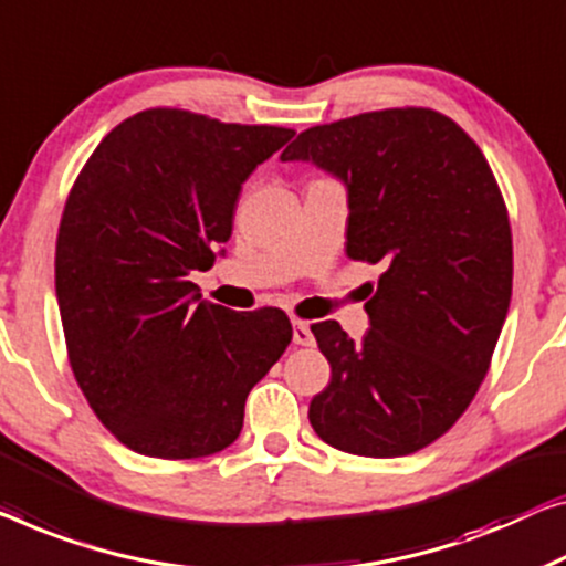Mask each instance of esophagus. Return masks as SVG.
Listing matches in <instances>:
<instances>
[{
    "label": "esophagus",
    "instance_id": "esophagus-1",
    "mask_svg": "<svg viewBox=\"0 0 566 566\" xmlns=\"http://www.w3.org/2000/svg\"><path fill=\"white\" fill-rule=\"evenodd\" d=\"M292 340H294V345H305V348H310V345H315V335H312L307 323H302V319H294V323H292Z\"/></svg>",
    "mask_w": 566,
    "mask_h": 566
}]
</instances>
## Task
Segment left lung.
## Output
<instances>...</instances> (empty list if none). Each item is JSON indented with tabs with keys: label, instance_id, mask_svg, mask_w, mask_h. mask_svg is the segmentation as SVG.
<instances>
[{
	"label": "left lung",
	"instance_id": "obj_1",
	"mask_svg": "<svg viewBox=\"0 0 566 566\" xmlns=\"http://www.w3.org/2000/svg\"><path fill=\"white\" fill-rule=\"evenodd\" d=\"M348 190V256L384 264L356 343L312 325L333 368L310 424L335 450L403 458L442 437L491 366L513 286L505 202L483 151L432 108L312 126L282 151Z\"/></svg>",
	"mask_w": 566,
	"mask_h": 566
}]
</instances>
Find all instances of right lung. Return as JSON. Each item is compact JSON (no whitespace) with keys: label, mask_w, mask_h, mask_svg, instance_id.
<instances>
[{"label":"right lung","mask_w":566,"mask_h":566,"mask_svg":"<svg viewBox=\"0 0 566 566\" xmlns=\"http://www.w3.org/2000/svg\"><path fill=\"white\" fill-rule=\"evenodd\" d=\"M294 137L147 108L104 137L67 196L55 294L67 358L91 409L139 454L221 452L247 396L282 358V310L200 300L190 272L229 241L241 185Z\"/></svg>","instance_id":"obj_1"}]
</instances>
